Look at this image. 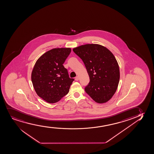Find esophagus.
<instances>
[{
  "label": "esophagus",
  "instance_id": "34e87169",
  "mask_svg": "<svg viewBox=\"0 0 154 154\" xmlns=\"http://www.w3.org/2000/svg\"><path fill=\"white\" fill-rule=\"evenodd\" d=\"M79 79V77L78 76H76V77L75 78V80H76V81H78Z\"/></svg>",
  "mask_w": 154,
  "mask_h": 154
}]
</instances>
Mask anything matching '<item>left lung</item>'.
<instances>
[{"instance_id":"8db88e82","label":"left lung","mask_w":154,"mask_h":154,"mask_svg":"<svg viewBox=\"0 0 154 154\" xmlns=\"http://www.w3.org/2000/svg\"><path fill=\"white\" fill-rule=\"evenodd\" d=\"M84 62L90 81L86 93L97 103H106L117 91L120 79L119 64L113 54L99 44H85L73 49Z\"/></svg>"}]
</instances>
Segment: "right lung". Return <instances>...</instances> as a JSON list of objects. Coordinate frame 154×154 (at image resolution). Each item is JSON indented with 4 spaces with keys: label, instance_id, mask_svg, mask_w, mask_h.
<instances>
[{
    "label": "right lung",
    "instance_id": "1",
    "mask_svg": "<svg viewBox=\"0 0 154 154\" xmlns=\"http://www.w3.org/2000/svg\"><path fill=\"white\" fill-rule=\"evenodd\" d=\"M70 48H58L48 51L37 59L31 80L38 96L48 103L59 101L68 93L74 81L63 66L71 53Z\"/></svg>",
    "mask_w": 154,
    "mask_h": 154
}]
</instances>
